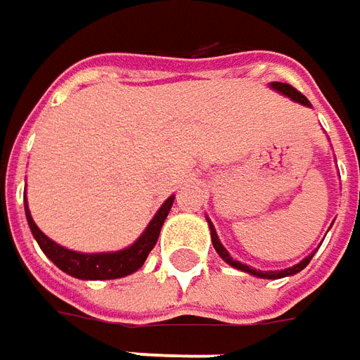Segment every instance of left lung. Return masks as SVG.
<instances>
[{
  "instance_id": "obj_1",
  "label": "left lung",
  "mask_w": 360,
  "mask_h": 360,
  "mask_svg": "<svg viewBox=\"0 0 360 360\" xmlns=\"http://www.w3.org/2000/svg\"><path fill=\"white\" fill-rule=\"evenodd\" d=\"M270 86L274 88V90H278V92H282V94H285L288 98H292V100H295V102H300V104H303V106H311L309 104V100L303 96L302 92H297L295 88L292 86V84H285V82H270ZM209 221V219H207ZM209 229H211V240H212V246H214V250H217V254L221 256L222 260L226 264H231L232 268H236V270H242V272L246 274H252V276H258V278H266V280H278V278H285V276H293V274L302 272L303 268L309 264V260L314 258V254H309L307 258H303L302 262L295 264V266H292V268H285V270H278V272H260V270H254V268H250V266H246V264L238 262V260H234L231 254H229V250L224 248L221 244V240H219V236H217V231H214V226L211 224V221H209Z\"/></svg>"
}]
</instances>
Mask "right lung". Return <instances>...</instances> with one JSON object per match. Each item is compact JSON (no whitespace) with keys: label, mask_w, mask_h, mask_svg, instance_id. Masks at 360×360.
I'll list each match as a JSON object with an SVG mask.
<instances>
[{"label":"right lung","mask_w":360,"mask_h":360,"mask_svg":"<svg viewBox=\"0 0 360 360\" xmlns=\"http://www.w3.org/2000/svg\"><path fill=\"white\" fill-rule=\"evenodd\" d=\"M173 200H175V197H169L161 205V209L155 212V217L151 219L148 229L141 232V236L131 246L118 252H100V254H82V252L68 250L55 240H51L37 226L27 205L25 217L27 222H29V229L33 232L37 244L41 246V250L45 252L46 258L57 268H60L63 272H67L68 276L78 278V280H116V278H124V276L134 274L143 266L148 254L153 250L155 242L160 238L161 226L169 214Z\"/></svg>","instance_id":"right-lung-1"}]
</instances>
